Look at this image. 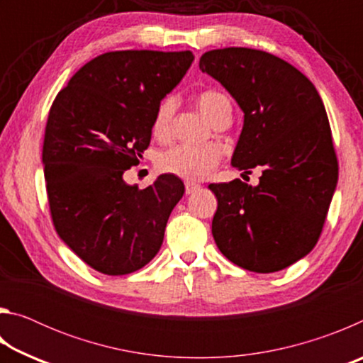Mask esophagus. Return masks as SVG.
Instances as JSON below:
<instances>
[{
    "mask_svg": "<svg viewBox=\"0 0 363 363\" xmlns=\"http://www.w3.org/2000/svg\"><path fill=\"white\" fill-rule=\"evenodd\" d=\"M199 190H200L199 184H195V182H186V194H187V195H192V194H195V192H199Z\"/></svg>",
    "mask_w": 363,
    "mask_h": 363,
    "instance_id": "obj_1",
    "label": "esophagus"
}]
</instances>
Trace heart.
<instances>
[{
  "mask_svg": "<svg viewBox=\"0 0 363 363\" xmlns=\"http://www.w3.org/2000/svg\"><path fill=\"white\" fill-rule=\"evenodd\" d=\"M229 104L227 97L218 91H203L196 96V106L200 107L211 123L218 118L220 110ZM174 113V104L171 99L163 101L155 112L152 131L157 138L163 139L169 134L171 120ZM219 163V150L214 147L174 145L162 152L157 158V167L167 174H173L186 181H200L211 173Z\"/></svg>",
  "mask_w": 363,
  "mask_h": 363,
  "instance_id": "1",
  "label": "heart"
}]
</instances>
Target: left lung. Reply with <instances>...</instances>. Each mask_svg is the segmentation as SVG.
<instances>
[{"label":"left lung","instance_id":"left-lung-1","mask_svg":"<svg viewBox=\"0 0 363 363\" xmlns=\"http://www.w3.org/2000/svg\"><path fill=\"white\" fill-rule=\"evenodd\" d=\"M200 70L243 110L232 167L261 168L257 186L210 184L218 199L211 232L227 259L269 274L309 255L337 184V160L315 86L291 64L250 48L213 49Z\"/></svg>","mask_w":363,"mask_h":363}]
</instances>
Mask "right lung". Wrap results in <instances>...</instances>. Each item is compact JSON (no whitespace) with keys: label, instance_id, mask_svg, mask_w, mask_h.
I'll return each mask as SVG.
<instances>
[{"label":"right lung","instance_id":"obj_1","mask_svg":"<svg viewBox=\"0 0 363 363\" xmlns=\"http://www.w3.org/2000/svg\"><path fill=\"white\" fill-rule=\"evenodd\" d=\"M194 62L190 51H113L84 64L49 110L43 164L52 223L97 272L126 275L158 253L184 184L162 174L140 190L123 179L150 144L164 96Z\"/></svg>","mask_w":363,"mask_h":363}]
</instances>
